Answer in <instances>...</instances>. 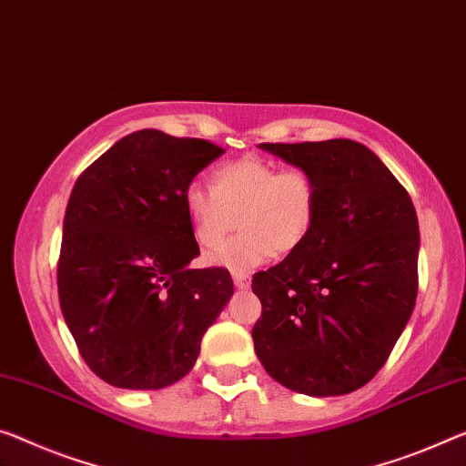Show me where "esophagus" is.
<instances>
[{
  "label": "esophagus",
  "instance_id": "esophagus-1",
  "mask_svg": "<svg viewBox=\"0 0 466 466\" xmlns=\"http://www.w3.org/2000/svg\"><path fill=\"white\" fill-rule=\"evenodd\" d=\"M233 283H235V288L248 289L249 288V275L248 273H233Z\"/></svg>",
  "mask_w": 466,
  "mask_h": 466
}]
</instances>
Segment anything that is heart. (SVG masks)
I'll return each instance as SVG.
<instances>
[{
    "label": "heart",
    "mask_w": 466,
    "mask_h": 466,
    "mask_svg": "<svg viewBox=\"0 0 466 466\" xmlns=\"http://www.w3.org/2000/svg\"><path fill=\"white\" fill-rule=\"evenodd\" d=\"M183 206L193 239L206 252L223 246L238 218L241 231L212 260L241 273L304 246L319 218L320 183L304 167L281 168L273 160L246 156L218 164L210 189L189 185Z\"/></svg>",
    "instance_id": "1"
}]
</instances>
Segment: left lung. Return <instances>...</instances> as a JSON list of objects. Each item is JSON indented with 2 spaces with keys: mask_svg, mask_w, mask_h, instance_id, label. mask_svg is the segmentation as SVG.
Masks as SVG:
<instances>
[{
  "mask_svg": "<svg viewBox=\"0 0 466 466\" xmlns=\"http://www.w3.org/2000/svg\"><path fill=\"white\" fill-rule=\"evenodd\" d=\"M317 175L320 208L298 252L260 270L252 329L267 373L306 396H341L377 375L419 291V223L404 185L350 139L260 143Z\"/></svg>",
  "mask_w": 466,
  "mask_h": 466,
  "instance_id": "left-lung-1",
  "label": "left lung"
}]
</instances>
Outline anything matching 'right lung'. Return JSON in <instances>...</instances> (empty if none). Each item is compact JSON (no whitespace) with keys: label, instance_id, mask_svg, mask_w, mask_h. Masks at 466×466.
I'll list each match as a JSON object with an SVG mask.
<instances>
[{"label":"right lung","instance_id":"1","mask_svg":"<svg viewBox=\"0 0 466 466\" xmlns=\"http://www.w3.org/2000/svg\"><path fill=\"white\" fill-rule=\"evenodd\" d=\"M225 149L141 128L76 178L64 214L58 296L78 354L106 383L160 390L185 377L233 296L199 254L183 193Z\"/></svg>","mask_w":466,"mask_h":466}]
</instances>
